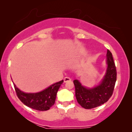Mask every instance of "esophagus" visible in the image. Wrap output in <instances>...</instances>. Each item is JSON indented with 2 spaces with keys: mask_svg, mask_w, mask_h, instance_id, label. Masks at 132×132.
Returning a JSON list of instances; mask_svg holds the SVG:
<instances>
[{
  "mask_svg": "<svg viewBox=\"0 0 132 132\" xmlns=\"http://www.w3.org/2000/svg\"><path fill=\"white\" fill-rule=\"evenodd\" d=\"M71 78H69V77H65L64 78V82H67L68 81H71Z\"/></svg>",
  "mask_w": 132,
  "mask_h": 132,
  "instance_id": "esophagus-1",
  "label": "esophagus"
}]
</instances>
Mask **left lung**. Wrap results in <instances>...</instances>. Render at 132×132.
Here are the masks:
<instances>
[{
  "mask_svg": "<svg viewBox=\"0 0 132 132\" xmlns=\"http://www.w3.org/2000/svg\"><path fill=\"white\" fill-rule=\"evenodd\" d=\"M107 69L105 76L99 86L87 88L81 85L78 80L73 81L76 97L81 107L86 109L95 108L109 101L112 95L117 80V70L112 54L107 50Z\"/></svg>",
  "mask_w": 132,
  "mask_h": 132,
  "instance_id": "obj_1",
  "label": "left lung"
}]
</instances>
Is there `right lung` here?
<instances>
[{
    "label": "right lung",
    "mask_w": 132,
    "mask_h": 132,
    "mask_svg": "<svg viewBox=\"0 0 132 132\" xmlns=\"http://www.w3.org/2000/svg\"><path fill=\"white\" fill-rule=\"evenodd\" d=\"M63 82L62 80L37 93H25L18 89L15 84L13 86L16 95L25 105L33 109L45 111L49 110L54 105L57 92Z\"/></svg>",
    "instance_id": "right-lung-1"
}]
</instances>
